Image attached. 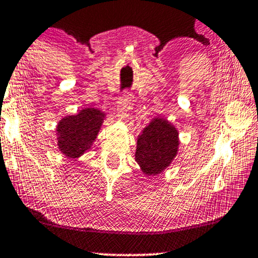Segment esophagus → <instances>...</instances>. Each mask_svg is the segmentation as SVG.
Instances as JSON below:
<instances>
[{"instance_id": "esophagus-1", "label": "esophagus", "mask_w": 258, "mask_h": 258, "mask_svg": "<svg viewBox=\"0 0 258 258\" xmlns=\"http://www.w3.org/2000/svg\"><path fill=\"white\" fill-rule=\"evenodd\" d=\"M121 101V107L118 109L117 117L120 120H127L130 116V110L132 107V103H134V95H132L131 92H123L120 97Z\"/></svg>"}]
</instances>
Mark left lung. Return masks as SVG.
<instances>
[{"mask_svg": "<svg viewBox=\"0 0 258 258\" xmlns=\"http://www.w3.org/2000/svg\"><path fill=\"white\" fill-rule=\"evenodd\" d=\"M179 144L176 127L165 118L155 117L137 137L136 161L146 176H155L175 159Z\"/></svg>", "mask_w": 258, "mask_h": 258, "instance_id": "obj_1", "label": "left lung"}]
</instances>
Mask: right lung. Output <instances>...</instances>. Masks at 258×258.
Listing matches in <instances>:
<instances>
[{
	"label": "right lung",
	"mask_w": 258,
	"mask_h": 258,
	"mask_svg": "<svg viewBox=\"0 0 258 258\" xmlns=\"http://www.w3.org/2000/svg\"><path fill=\"white\" fill-rule=\"evenodd\" d=\"M105 114L94 107L82 109L78 114L60 120L56 127L57 146L67 158H79L97 140Z\"/></svg>",
	"instance_id": "right-lung-1"
}]
</instances>
